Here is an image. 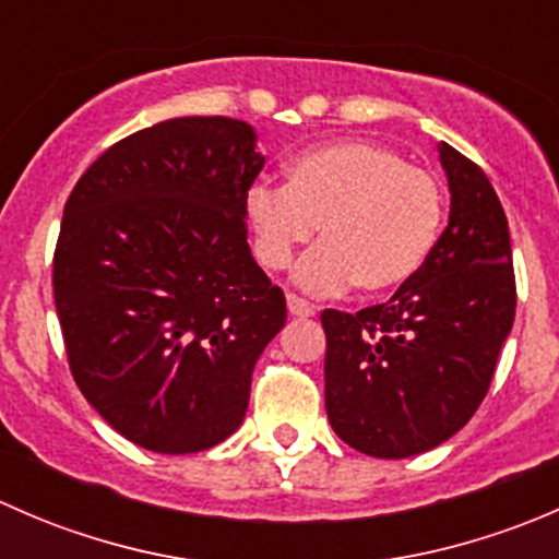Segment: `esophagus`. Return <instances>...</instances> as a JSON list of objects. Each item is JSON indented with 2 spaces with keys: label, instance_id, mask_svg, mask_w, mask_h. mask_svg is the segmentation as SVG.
Here are the masks:
<instances>
[{
  "label": "esophagus",
  "instance_id": "34e87169",
  "mask_svg": "<svg viewBox=\"0 0 559 559\" xmlns=\"http://www.w3.org/2000/svg\"><path fill=\"white\" fill-rule=\"evenodd\" d=\"M286 306H289L292 316H313L316 313V306H313V302H308L306 297L289 295V297H286Z\"/></svg>",
  "mask_w": 559,
  "mask_h": 559
}]
</instances>
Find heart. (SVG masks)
I'll use <instances>...</instances> for the list:
<instances>
[{
  "mask_svg": "<svg viewBox=\"0 0 559 559\" xmlns=\"http://www.w3.org/2000/svg\"><path fill=\"white\" fill-rule=\"evenodd\" d=\"M286 186L257 183L246 194L253 257L284 270L297 246L324 243L297 264L300 286L389 295L427 264L443 224L436 175L370 140L316 145L289 162Z\"/></svg>",
  "mask_w": 559,
  "mask_h": 559,
  "instance_id": "obj_1",
  "label": "heart"
}]
</instances>
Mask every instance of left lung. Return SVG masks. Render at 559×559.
Masks as SVG:
<instances>
[{
  "label": "left lung",
  "instance_id": "1",
  "mask_svg": "<svg viewBox=\"0 0 559 559\" xmlns=\"http://www.w3.org/2000/svg\"><path fill=\"white\" fill-rule=\"evenodd\" d=\"M452 191L449 227L392 300L326 308L324 400L332 430L357 452L403 460L471 421L492 384L516 311L506 211L476 162L438 145Z\"/></svg>",
  "mask_w": 559,
  "mask_h": 559
}]
</instances>
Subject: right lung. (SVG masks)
I'll return each instance as SVG.
<instances>
[{
	"mask_svg": "<svg viewBox=\"0 0 559 559\" xmlns=\"http://www.w3.org/2000/svg\"><path fill=\"white\" fill-rule=\"evenodd\" d=\"M253 129L224 116L118 140L72 189L53 300L83 397L127 441L191 454L243 421L286 297L248 248Z\"/></svg>",
	"mask_w": 559,
	"mask_h": 559,
	"instance_id": "1",
	"label": "right lung"
}]
</instances>
